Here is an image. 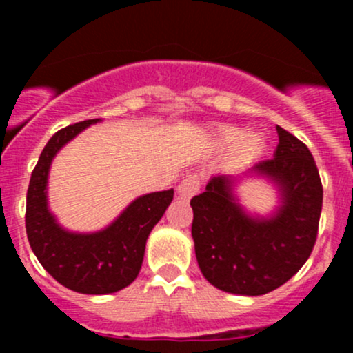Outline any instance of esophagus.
<instances>
[{
	"label": "esophagus",
	"instance_id": "esophagus-1",
	"mask_svg": "<svg viewBox=\"0 0 353 353\" xmlns=\"http://www.w3.org/2000/svg\"><path fill=\"white\" fill-rule=\"evenodd\" d=\"M201 184H202L201 176H197V174H190V176L185 177V179H182L179 188H177V194H179L182 201H189L190 197L196 196V194L199 192Z\"/></svg>",
	"mask_w": 353,
	"mask_h": 353
}]
</instances>
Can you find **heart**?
<instances>
[{"mask_svg":"<svg viewBox=\"0 0 353 353\" xmlns=\"http://www.w3.org/2000/svg\"><path fill=\"white\" fill-rule=\"evenodd\" d=\"M241 129L232 128V125H224V128H219L216 132V139L221 145H232L237 141L236 152L241 157H255L262 152L264 149V139L262 136L254 134H244L241 137Z\"/></svg>","mask_w":353,"mask_h":353,"instance_id":"b5f03b06","label":"heart"}]
</instances>
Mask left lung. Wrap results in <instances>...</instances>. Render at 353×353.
<instances>
[{"instance_id":"8db88e82","label":"left lung","mask_w":353,"mask_h":353,"mask_svg":"<svg viewBox=\"0 0 353 353\" xmlns=\"http://www.w3.org/2000/svg\"><path fill=\"white\" fill-rule=\"evenodd\" d=\"M274 157L252 171L281 189L272 217H250L232 194V179L217 176L190 199L192 239L202 275L217 289L264 295L289 281L305 264L317 241L323 189L305 144L277 125Z\"/></svg>"}]
</instances>
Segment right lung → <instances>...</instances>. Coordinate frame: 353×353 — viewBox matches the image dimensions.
I'll return each mask as SVG.
<instances>
[{
  "label": "right lung",
  "mask_w": 353,
  "mask_h": 353,
  "mask_svg": "<svg viewBox=\"0 0 353 353\" xmlns=\"http://www.w3.org/2000/svg\"><path fill=\"white\" fill-rule=\"evenodd\" d=\"M88 119L59 129L44 145L26 194V234L39 264L61 285L79 294H112L134 282L145 241L172 202L174 190L137 197L106 229L76 234L63 229L48 209V174L56 152L88 125Z\"/></svg>",
  "instance_id": "obj_1"
}]
</instances>
